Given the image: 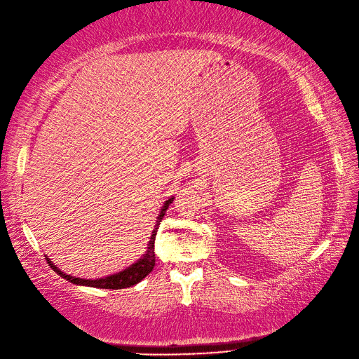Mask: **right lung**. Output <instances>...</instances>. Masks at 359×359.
Segmentation results:
<instances>
[{
	"label": "right lung",
	"instance_id": "obj_1",
	"mask_svg": "<svg viewBox=\"0 0 359 359\" xmlns=\"http://www.w3.org/2000/svg\"><path fill=\"white\" fill-rule=\"evenodd\" d=\"M172 201H173V196H170V198L163 204V208H161L156 224L151 231V236H150V240L147 243L149 245L147 251H145L142 257L136 260L133 265H130L128 268L122 269V271L116 273V274H109L107 277H100V279H82V277H74L71 274H65L63 271H60V269L57 268V265H54L53 260L46 257L49 266L53 268L58 276L63 277V279H67L68 282L76 283V285H83V287L105 288V290H121V288L133 287V285L141 282L145 276L150 274L153 266H155V238H156V232H158V228H159V223L163 222V218L165 215V210L169 209Z\"/></svg>",
	"mask_w": 359,
	"mask_h": 359
}]
</instances>
